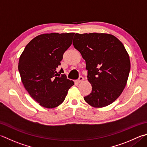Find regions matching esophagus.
<instances>
[{
	"mask_svg": "<svg viewBox=\"0 0 147 147\" xmlns=\"http://www.w3.org/2000/svg\"><path fill=\"white\" fill-rule=\"evenodd\" d=\"M84 80V78H83V76H80L79 77V78L78 79V80H77V82L78 83H80V82H83V80Z\"/></svg>",
	"mask_w": 147,
	"mask_h": 147,
	"instance_id": "1",
	"label": "esophagus"
}]
</instances>
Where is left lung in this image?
Here are the masks:
<instances>
[{
    "mask_svg": "<svg viewBox=\"0 0 147 147\" xmlns=\"http://www.w3.org/2000/svg\"><path fill=\"white\" fill-rule=\"evenodd\" d=\"M73 44L86 62L91 93L84 100L94 108L113 102L124 89L130 72L129 56L122 42L105 33L75 34Z\"/></svg>",
    "mask_w": 147,
    "mask_h": 147,
    "instance_id": "left-lung-1",
    "label": "left lung"
}]
</instances>
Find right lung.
Returning a JSON list of instances; mask_svg holds the SVG:
<instances>
[{
	"label": "right lung",
	"instance_id": "1",
	"mask_svg": "<svg viewBox=\"0 0 147 147\" xmlns=\"http://www.w3.org/2000/svg\"><path fill=\"white\" fill-rule=\"evenodd\" d=\"M74 33L43 34L28 43L20 57L18 71L30 96L47 108L64 101L74 82L67 79L60 65L63 54L69 48Z\"/></svg>",
	"mask_w": 147,
	"mask_h": 147
}]
</instances>
